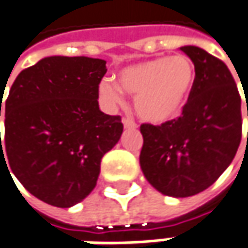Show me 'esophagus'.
<instances>
[{"instance_id":"34e87169","label":"esophagus","mask_w":248,"mask_h":248,"mask_svg":"<svg viewBox=\"0 0 248 248\" xmlns=\"http://www.w3.org/2000/svg\"><path fill=\"white\" fill-rule=\"evenodd\" d=\"M122 124H124V129H136L138 127V124H135V121L130 119V118H124L122 119Z\"/></svg>"}]
</instances>
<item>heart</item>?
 I'll return each instance as SVG.
<instances>
[{
  "mask_svg": "<svg viewBox=\"0 0 248 248\" xmlns=\"http://www.w3.org/2000/svg\"><path fill=\"white\" fill-rule=\"evenodd\" d=\"M195 85V66L189 57L160 56L124 67L116 85L105 80L99 94L110 105L122 102V91L135 96V109L146 122L163 124L185 109Z\"/></svg>",
  "mask_w": 248,
  "mask_h": 248,
  "instance_id": "heart-1",
  "label": "heart"
}]
</instances>
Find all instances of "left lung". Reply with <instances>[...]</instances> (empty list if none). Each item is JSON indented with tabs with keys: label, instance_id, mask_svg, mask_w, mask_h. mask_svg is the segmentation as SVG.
<instances>
[{
	"label": "left lung",
	"instance_id": "8db88e82",
	"mask_svg": "<svg viewBox=\"0 0 248 248\" xmlns=\"http://www.w3.org/2000/svg\"><path fill=\"white\" fill-rule=\"evenodd\" d=\"M181 50L195 66L185 109L167 124L140 126L141 171L158 192L174 198L209 188L230 166L241 140V98L227 66L197 46Z\"/></svg>",
	"mask_w": 248,
	"mask_h": 248
}]
</instances>
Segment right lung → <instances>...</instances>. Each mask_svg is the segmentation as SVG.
<instances>
[{
    "label": "right lung",
    "instance_id": "obj_1",
    "mask_svg": "<svg viewBox=\"0 0 248 248\" xmlns=\"http://www.w3.org/2000/svg\"><path fill=\"white\" fill-rule=\"evenodd\" d=\"M105 64L84 56L45 57L9 90L0 160L7 156L18 181L49 205L70 208L88 197L104 154L124 132L121 116L98 105Z\"/></svg>",
    "mask_w": 248,
    "mask_h": 248
}]
</instances>
